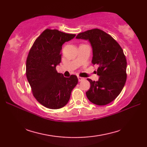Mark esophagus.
<instances>
[{
    "label": "esophagus",
    "instance_id": "34e87169",
    "mask_svg": "<svg viewBox=\"0 0 147 147\" xmlns=\"http://www.w3.org/2000/svg\"><path fill=\"white\" fill-rule=\"evenodd\" d=\"M78 81H79V82H82V80H83L85 79V78H82V77L78 76Z\"/></svg>",
    "mask_w": 147,
    "mask_h": 147
}]
</instances>
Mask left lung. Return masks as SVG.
Masks as SVG:
<instances>
[{"label": "left lung", "mask_w": 147, "mask_h": 147, "mask_svg": "<svg viewBox=\"0 0 147 147\" xmlns=\"http://www.w3.org/2000/svg\"><path fill=\"white\" fill-rule=\"evenodd\" d=\"M77 39L88 40L92 47L93 65H98L97 82L87 79L90 88L86 92L93 104L105 105L120 94L125 85L127 62L123 49L112 37L100 29L79 33Z\"/></svg>", "instance_id": "8db88e82"}]
</instances>
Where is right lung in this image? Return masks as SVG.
I'll return each instance as SVG.
<instances>
[{
  "instance_id": "right-lung-1",
  "label": "right lung",
  "mask_w": 147,
  "mask_h": 147,
  "mask_svg": "<svg viewBox=\"0 0 147 147\" xmlns=\"http://www.w3.org/2000/svg\"><path fill=\"white\" fill-rule=\"evenodd\" d=\"M76 35L46 29L33 44L26 59V74L33 96L40 104L58 109L67 104L78 82L76 75L65 78L56 71L61 62L62 45Z\"/></svg>"
}]
</instances>
